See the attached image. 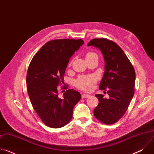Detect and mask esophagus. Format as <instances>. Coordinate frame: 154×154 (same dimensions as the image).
I'll return each mask as SVG.
<instances>
[{
	"label": "esophagus",
	"instance_id": "1",
	"mask_svg": "<svg viewBox=\"0 0 154 154\" xmlns=\"http://www.w3.org/2000/svg\"><path fill=\"white\" fill-rule=\"evenodd\" d=\"M90 96V95H88V94H82V99H84V98H88V97H89Z\"/></svg>",
	"mask_w": 154,
	"mask_h": 154
}]
</instances>
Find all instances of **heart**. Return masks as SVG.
<instances>
[{
  "label": "heart",
  "instance_id": "b5f03b06",
  "mask_svg": "<svg viewBox=\"0 0 154 154\" xmlns=\"http://www.w3.org/2000/svg\"><path fill=\"white\" fill-rule=\"evenodd\" d=\"M94 55H96V54L93 52H88L86 54L85 58H88ZM96 77L92 75L81 76L75 81V85L78 88L82 90L88 91L92 89L93 85L96 82Z\"/></svg>",
  "mask_w": 154,
  "mask_h": 154
}]
</instances>
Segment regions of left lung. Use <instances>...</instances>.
Wrapping results in <instances>:
<instances>
[{
    "label": "left lung",
    "mask_w": 154,
    "mask_h": 154,
    "mask_svg": "<svg viewBox=\"0 0 154 154\" xmlns=\"http://www.w3.org/2000/svg\"><path fill=\"white\" fill-rule=\"evenodd\" d=\"M88 46L99 49L105 61V72L99 90H107L109 98L96 94L99 104L94 109V116L105 124H112L123 116L134 94L135 71L122 49L105 38L91 39Z\"/></svg>",
    "instance_id": "obj_1"
}]
</instances>
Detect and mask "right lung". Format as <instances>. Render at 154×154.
Returning <instances> with one entry per match:
<instances>
[{
    "instance_id": "add662e5",
    "label": "right lung",
    "mask_w": 154,
    "mask_h": 154,
    "mask_svg": "<svg viewBox=\"0 0 154 154\" xmlns=\"http://www.w3.org/2000/svg\"><path fill=\"white\" fill-rule=\"evenodd\" d=\"M84 44L82 39H55L48 41L35 54L29 66L27 87L32 106L46 125L57 128L71 119L73 109L81 94L69 89L59 97L57 86L71 57Z\"/></svg>"
}]
</instances>
